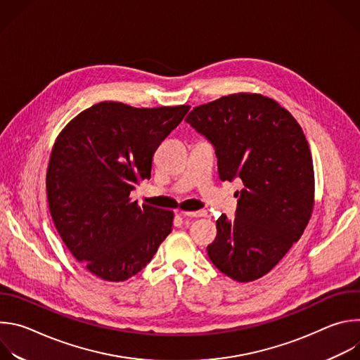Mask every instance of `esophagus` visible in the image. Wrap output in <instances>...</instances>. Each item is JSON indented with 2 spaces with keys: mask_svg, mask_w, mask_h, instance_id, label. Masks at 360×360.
I'll return each mask as SVG.
<instances>
[{
  "mask_svg": "<svg viewBox=\"0 0 360 360\" xmlns=\"http://www.w3.org/2000/svg\"><path fill=\"white\" fill-rule=\"evenodd\" d=\"M181 215L184 218H199V217L207 215V211H185V212H181Z\"/></svg>",
  "mask_w": 360,
  "mask_h": 360,
  "instance_id": "1",
  "label": "esophagus"
}]
</instances>
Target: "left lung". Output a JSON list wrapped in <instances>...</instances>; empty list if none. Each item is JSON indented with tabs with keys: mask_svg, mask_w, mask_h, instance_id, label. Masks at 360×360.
Listing matches in <instances>:
<instances>
[{
	"mask_svg": "<svg viewBox=\"0 0 360 360\" xmlns=\"http://www.w3.org/2000/svg\"><path fill=\"white\" fill-rule=\"evenodd\" d=\"M185 121L215 148L221 181L239 178L235 219L221 215L212 264L238 282L272 271L312 217L315 174L296 120L272 98L239 92L195 107Z\"/></svg>",
	"mask_w": 360,
	"mask_h": 360,
	"instance_id": "1",
	"label": "left lung"
}]
</instances>
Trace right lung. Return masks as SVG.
Segmentation results:
<instances>
[{"label": "right lung", "instance_id": "right-lung-1", "mask_svg": "<svg viewBox=\"0 0 360 360\" xmlns=\"http://www.w3.org/2000/svg\"><path fill=\"white\" fill-rule=\"evenodd\" d=\"M188 111L105 101L58 135L46 169L48 207L61 239L92 275L127 281L171 233L172 211L139 207L129 195L150 178L153 153Z\"/></svg>", "mask_w": 360, "mask_h": 360}]
</instances>
